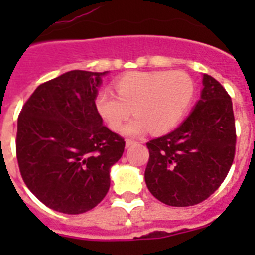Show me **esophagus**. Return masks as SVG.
Instances as JSON below:
<instances>
[{"instance_id": "1", "label": "esophagus", "mask_w": 255, "mask_h": 255, "mask_svg": "<svg viewBox=\"0 0 255 255\" xmlns=\"http://www.w3.org/2000/svg\"><path fill=\"white\" fill-rule=\"evenodd\" d=\"M136 143H138V141L131 140V139H126V147H131V145H134V144Z\"/></svg>"}]
</instances>
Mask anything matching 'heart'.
I'll use <instances>...</instances> for the list:
<instances>
[{
  "label": "heart",
  "instance_id": "b5f03b06",
  "mask_svg": "<svg viewBox=\"0 0 255 255\" xmlns=\"http://www.w3.org/2000/svg\"><path fill=\"white\" fill-rule=\"evenodd\" d=\"M114 87L116 94L110 89L97 94V111L114 131L123 129L132 111L136 119L125 128L126 134L131 135L172 130L195 94L194 82L184 71H132L116 79Z\"/></svg>",
  "mask_w": 255,
  "mask_h": 255
}]
</instances>
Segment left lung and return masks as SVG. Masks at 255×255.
I'll list each match as a JSON object with an SVG mask.
<instances>
[{"label":"left lung","mask_w":255,"mask_h":255,"mask_svg":"<svg viewBox=\"0 0 255 255\" xmlns=\"http://www.w3.org/2000/svg\"><path fill=\"white\" fill-rule=\"evenodd\" d=\"M203 85L186 120L147 143L145 184L153 197L167 206L189 207L206 200L226 179L235 157L231 97L208 74L203 75Z\"/></svg>","instance_id":"1"}]
</instances>
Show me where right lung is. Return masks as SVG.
Listing matches in <instances>:
<instances>
[{"label":"right lung","instance_id":"obj_1","mask_svg":"<svg viewBox=\"0 0 255 255\" xmlns=\"http://www.w3.org/2000/svg\"><path fill=\"white\" fill-rule=\"evenodd\" d=\"M105 73L73 70L38 85L17 119L16 157L29 190L55 211L79 215L110 189L125 140L96 108Z\"/></svg>","mask_w":255,"mask_h":255}]
</instances>
